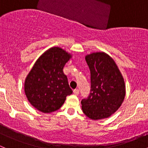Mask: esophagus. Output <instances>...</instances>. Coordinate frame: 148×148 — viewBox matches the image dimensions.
Returning <instances> with one entry per match:
<instances>
[{
    "mask_svg": "<svg viewBox=\"0 0 148 148\" xmlns=\"http://www.w3.org/2000/svg\"><path fill=\"white\" fill-rule=\"evenodd\" d=\"M74 95H78L79 93V90L78 89H74Z\"/></svg>",
    "mask_w": 148,
    "mask_h": 148,
    "instance_id": "esophagus-1",
    "label": "esophagus"
}]
</instances>
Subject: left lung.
<instances>
[{"mask_svg":"<svg viewBox=\"0 0 148 148\" xmlns=\"http://www.w3.org/2000/svg\"><path fill=\"white\" fill-rule=\"evenodd\" d=\"M91 74L90 94L81 101L83 112L94 120L110 117L123 102L124 79L115 62L104 52L85 57Z\"/></svg>","mask_w":148,"mask_h":148,"instance_id":"left-lung-1","label":"left lung"}]
</instances>
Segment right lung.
Returning a JSON list of instances; mask_svg holds the SVG:
<instances>
[{"label":"right lung","mask_w":148,"mask_h":148,"mask_svg":"<svg viewBox=\"0 0 148 148\" xmlns=\"http://www.w3.org/2000/svg\"><path fill=\"white\" fill-rule=\"evenodd\" d=\"M71 55L59 47H53L44 52L28 73L24 84L28 100L36 109L44 113L59 110L68 95L72 94L64 65Z\"/></svg>","instance_id":"right-lung-1"}]
</instances>
